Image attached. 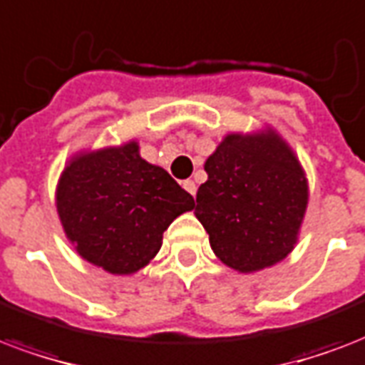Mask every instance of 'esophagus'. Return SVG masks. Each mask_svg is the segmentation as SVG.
Masks as SVG:
<instances>
[{
	"label": "esophagus",
	"instance_id": "obj_1",
	"mask_svg": "<svg viewBox=\"0 0 365 365\" xmlns=\"http://www.w3.org/2000/svg\"><path fill=\"white\" fill-rule=\"evenodd\" d=\"M182 188H185L188 194H192V196H196V182H194V180H185V182H182Z\"/></svg>",
	"mask_w": 365,
	"mask_h": 365
}]
</instances>
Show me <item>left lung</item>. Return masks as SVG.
<instances>
[{
    "instance_id": "1",
    "label": "left lung",
    "mask_w": 365,
    "mask_h": 365,
    "mask_svg": "<svg viewBox=\"0 0 365 365\" xmlns=\"http://www.w3.org/2000/svg\"><path fill=\"white\" fill-rule=\"evenodd\" d=\"M194 215L215 255L240 272L289 255L303 222L309 185L301 163L274 131L228 135L205 162Z\"/></svg>"
}]
</instances>
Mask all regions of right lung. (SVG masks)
<instances>
[{
    "instance_id": "1",
    "label": "right lung",
    "mask_w": 365,
    "mask_h": 365,
    "mask_svg": "<svg viewBox=\"0 0 365 365\" xmlns=\"http://www.w3.org/2000/svg\"><path fill=\"white\" fill-rule=\"evenodd\" d=\"M194 197L165 169L138 156L135 140L78 154L56 186V211L86 261L110 274H133L162 247L163 232Z\"/></svg>"
}]
</instances>
